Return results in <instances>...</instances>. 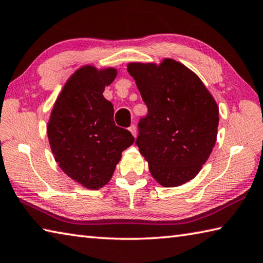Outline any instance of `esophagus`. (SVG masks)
I'll return each mask as SVG.
<instances>
[{
  "instance_id": "1",
  "label": "esophagus",
  "mask_w": 263,
  "mask_h": 263,
  "mask_svg": "<svg viewBox=\"0 0 263 263\" xmlns=\"http://www.w3.org/2000/svg\"><path fill=\"white\" fill-rule=\"evenodd\" d=\"M128 130H130V132L132 133V136L133 137H137V127H136V125H131L130 127H128Z\"/></svg>"
}]
</instances>
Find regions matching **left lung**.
<instances>
[{
    "label": "left lung",
    "instance_id": "left-lung-1",
    "mask_svg": "<svg viewBox=\"0 0 263 263\" xmlns=\"http://www.w3.org/2000/svg\"><path fill=\"white\" fill-rule=\"evenodd\" d=\"M148 114L138 124L136 140L153 177L164 187L193 179L216 142L218 107L193 71L165 59L130 63Z\"/></svg>",
    "mask_w": 263,
    "mask_h": 263
}]
</instances>
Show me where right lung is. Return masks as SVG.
Wrapping results in <instances>:
<instances>
[{
	"mask_svg": "<svg viewBox=\"0 0 263 263\" xmlns=\"http://www.w3.org/2000/svg\"><path fill=\"white\" fill-rule=\"evenodd\" d=\"M116 76L114 68L78 69L57 98L47 126L60 168L90 190L110 180L122 152L135 141L130 131L116 126L112 104L103 97Z\"/></svg>",
	"mask_w": 263,
	"mask_h": 263,
	"instance_id": "1",
	"label": "right lung"
}]
</instances>
